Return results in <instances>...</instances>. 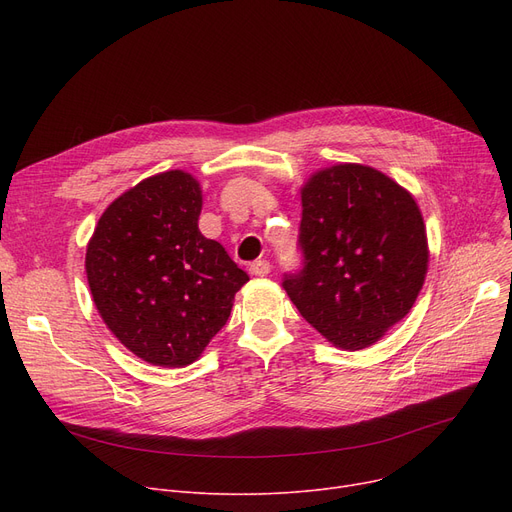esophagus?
Instances as JSON below:
<instances>
[{
	"mask_svg": "<svg viewBox=\"0 0 512 512\" xmlns=\"http://www.w3.org/2000/svg\"><path fill=\"white\" fill-rule=\"evenodd\" d=\"M249 272L253 276H267V274L272 272V265H270V261H267V259H257V261H253L249 265Z\"/></svg>",
	"mask_w": 512,
	"mask_h": 512,
	"instance_id": "obj_1",
	"label": "esophagus"
}]
</instances>
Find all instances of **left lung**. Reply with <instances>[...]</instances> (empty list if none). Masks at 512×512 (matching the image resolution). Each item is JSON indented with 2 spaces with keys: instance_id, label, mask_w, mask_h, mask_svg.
Listing matches in <instances>:
<instances>
[{
  "instance_id": "1",
  "label": "left lung",
  "mask_w": 512,
  "mask_h": 512,
  "mask_svg": "<svg viewBox=\"0 0 512 512\" xmlns=\"http://www.w3.org/2000/svg\"><path fill=\"white\" fill-rule=\"evenodd\" d=\"M301 201L305 267L282 286L321 336L361 351L419 297L429 261L423 215L407 188L363 164L317 170Z\"/></svg>"
}]
</instances>
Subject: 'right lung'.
Masks as SVG:
<instances>
[{
  "instance_id": "add662e5",
  "label": "right lung",
  "mask_w": 512,
  "mask_h": 512,
  "mask_svg": "<svg viewBox=\"0 0 512 512\" xmlns=\"http://www.w3.org/2000/svg\"><path fill=\"white\" fill-rule=\"evenodd\" d=\"M203 191L184 170L141 180L110 203L87 245L93 303L139 359L186 367L230 317L249 276L199 230Z\"/></svg>"
}]
</instances>
